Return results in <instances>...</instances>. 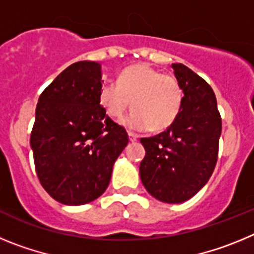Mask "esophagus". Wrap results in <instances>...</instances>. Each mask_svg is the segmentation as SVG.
I'll list each match as a JSON object with an SVG mask.
<instances>
[{
  "mask_svg": "<svg viewBox=\"0 0 254 254\" xmlns=\"http://www.w3.org/2000/svg\"><path fill=\"white\" fill-rule=\"evenodd\" d=\"M128 140L131 141V142H136V141H137V136L133 133H131V132H128Z\"/></svg>",
  "mask_w": 254,
  "mask_h": 254,
  "instance_id": "esophagus-1",
  "label": "esophagus"
}]
</instances>
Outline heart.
Segmentation results:
<instances>
[{
	"mask_svg": "<svg viewBox=\"0 0 254 254\" xmlns=\"http://www.w3.org/2000/svg\"><path fill=\"white\" fill-rule=\"evenodd\" d=\"M183 89L174 76L149 64L123 69L117 82H105L99 100L112 120L120 121L132 102L134 111L122 121L131 131H163L174 123L183 104Z\"/></svg>",
	"mask_w": 254,
	"mask_h": 254,
	"instance_id": "obj_1",
	"label": "heart"
}]
</instances>
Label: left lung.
<instances>
[{
  "instance_id": "1",
  "label": "left lung",
  "mask_w": 254,
  "mask_h": 254,
  "mask_svg": "<svg viewBox=\"0 0 254 254\" xmlns=\"http://www.w3.org/2000/svg\"><path fill=\"white\" fill-rule=\"evenodd\" d=\"M172 67L185 95L181 113L167 131L140 140L146 150L140 177L152 197L182 203L192 198L214 172L221 118L210 85L185 64Z\"/></svg>"
}]
</instances>
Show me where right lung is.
Returning a JSON list of instances; mask_svg holds the SVG:
<instances>
[{
  "instance_id": "obj_1",
  "label": "right lung",
  "mask_w": 254,
  "mask_h": 254,
  "mask_svg": "<svg viewBox=\"0 0 254 254\" xmlns=\"http://www.w3.org/2000/svg\"><path fill=\"white\" fill-rule=\"evenodd\" d=\"M102 86L100 64L80 61L38 100L30 136L35 170L49 196L64 205H85L102 196L128 143L126 129L100 104Z\"/></svg>"
}]
</instances>
